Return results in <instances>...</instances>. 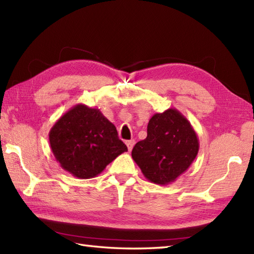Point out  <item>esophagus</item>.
I'll return each instance as SVG.
<instances>
[{"label":"esophagus","mask_w":254,"mask_h":254,"mask_svg":"<svg viewBox=\"0 0 254 254\" xmlns=\"http://www.w3.org/2000/svg\"><path fill=\"white\" fill-rule=\"evenodd\" d=\"M126 144H127V149H128V151H131V150H132V148H133L134 144H135V140H134V139L127 140V141H126Z\"/></svg>","instance_id":"34e87169"}]
</instances>
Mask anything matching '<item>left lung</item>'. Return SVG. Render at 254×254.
Here are the masks:
<instances>
[{
    "label": "left lung",
    "mask_w": 254,
    "mask_h": 254,
    "mask_svg": "<svg viewBox=\"0 0 254 254\" xmlns=\"http://www.w3.org/2000/svg\"><path fill=\"white\" fill-rule=\"evenodd\" d=\"M198 151L190 122L178 109L169 108L150 118L147 137L134 146L132 158L149 182L168 185L190 167Z\"/></svg>",
    "instance_id": "1"
}]
</instances>
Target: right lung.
<instances>
[{"label": "right lung", "instance_id": "obj_1", "mask_svg": "<svg viewBox=\"0 0 254 254\" xmlns=\"http://www.w3.org/2000/svg\"><path fill=\"white\" fill-rule=\"evenodd\" d=\"M57 162L78 179L95 178L127 151L116 127L99 109L78 104L58 119L49 134Z\"/></svg>", "mask_w": 254, "mask_h": 254}]
</instances>
